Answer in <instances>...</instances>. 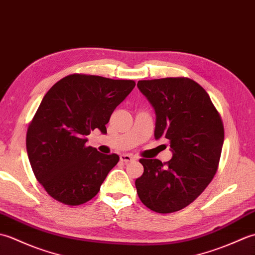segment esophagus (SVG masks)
<instances>
[{"label":"esophagus","instance_id":"34e87169","mask_svg":"<svg viewBox=\"0 0 255 255\" xmlns=\"http://www.w3.org/2000/svg\"><path fill=\"white\" fill-rule=\"evenodd\" d=\"M133 160V156L130 154H122L121 155V161L122 162H130Z\"/></svg>","mask_w":255,"mask_h":255}]
</instances>
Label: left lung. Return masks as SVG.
<instances>
[{
    "mask_svg": "<svg viewBox=\"0 0 255 255\" xmlns=\"http://www.w3.org/2000/svg\"><path fill=\"white\" fill-rule=\"evenodd\" d=\"M138 89L155 111L154 137L170 141L172 159H140L143 174L136 180L143 205L170 214L193 203L218 169L225 130L209 95L188 78L139 81Z\"/></svg>",
    "mask_w": 255,
    "mask_h": 255,
    "instance_id": "1",
    "label": "left lung"
}]
</instances>
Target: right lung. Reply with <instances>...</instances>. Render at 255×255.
I'll return each instance as SVG.
<instances>
[{
	"label": "right lung",
	"instance_id": "right-lung-1",
	"mask_svg": "<svg viewBox=\"0 0 255 255\" xmlns=\"http://www.w3.org/2000/svg\"><path fill=\"white\" fill-rule=\"evenodd\" d=\"M134 85L75 73L47 92L27 129L26 148L37 181L52 198L78 206L99 193L119 156L86 147V136L96 128L107 132L114 110Z\"/></svg>",
	"mask_w": 255,
	"mask_h": 255
}]
</instances>
